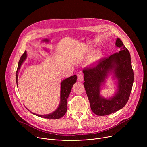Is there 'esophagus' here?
Wrapping results in <instances>:
<instances>
[{
  "instance_id": "obj_1",
  "label": "esophagus",
  "mask_w": 147,
  "mask_h": 147,
  "mask_svg": "<svg viewBox=\"0 0 147 147\" xmlns=\"http://www.w3.org/2000/svg\"><path fill=\"white\" fill-rule=\"evenodd\" d=\"M78 80L79 81H81V82L84 81V76L82 74L78 75Z\"/></svg>"
}]
</instances>
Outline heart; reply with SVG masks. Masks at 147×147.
<instances>
[{
    "mask_svg": "<svg viewBox=\"0 0 147 147\" xmlns=\"http://www.w3.org/2000/svg\"><path fill=\"white\" fill-rule=\"evenodd\" d=\"M92 48L90 47H87L83 49V53H88L91 51ZM104 57V53L101 49H95L92 51L87 59L88 64H92L94 63L101 60Z\"/></svg>",
    "mask_w": 147,
    "mask_h": 147,
    "instance_id": "obj_1",
    "label": "heart"
}]
</instances>
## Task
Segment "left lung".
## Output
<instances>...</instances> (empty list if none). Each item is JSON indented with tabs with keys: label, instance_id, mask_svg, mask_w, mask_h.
Here are the masks:
<instances>
[{
	"label": "left lung",
	"instance_id": "8db88e82",
	"mask_svg": "<svg viewBox=\"0 0 147 147\" xmlns=\"http://www.w3.org/2000/svg\"><path fill=\"white\" fill-rule=\"evenodd\" d=\"M116 47L120 51L100 60L92 68L85 69L84 86L92 111L98 116L108 115L123 108L128 102L134 81V73L130 52L120 38ZM109 75L115 80L117 89L114 95L107 98L100 91Z\"/></svg>",
	"mask_w": 147,
	"mask_h": 147
}]
</instances>
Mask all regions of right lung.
Wrapping results in <instances>:
<instances>
[{"instance_id":"right-lung-1","label":"right lung","mask_w":147,"mask_h":147,"mask_svg":"<svg viewBox=\"0 0 147 147\" xmlns=\"http://www.w3.org/2000/svg\"><path fill=\"white\" fill-rule=\"evenodd\" d=\"M46 50V49H45ZM27 57V51H26L23 55L21 56V58L18 61L17 70L16 71V82L17 86L18 87V74L19 70L21 68V66L23 65L24 61L26 60ZM77 81V76L74 75L69 78H67L65 80H63L60 83V103L57 108L53 112L47 114V115H38L36 113H34L32 112H30L33 113L34 115L39 116L40 117H43L45 119H58L63 116L67 112V98L70 94L71 88L74 84L76 83Z\"/></svg>"}]
</instances>
